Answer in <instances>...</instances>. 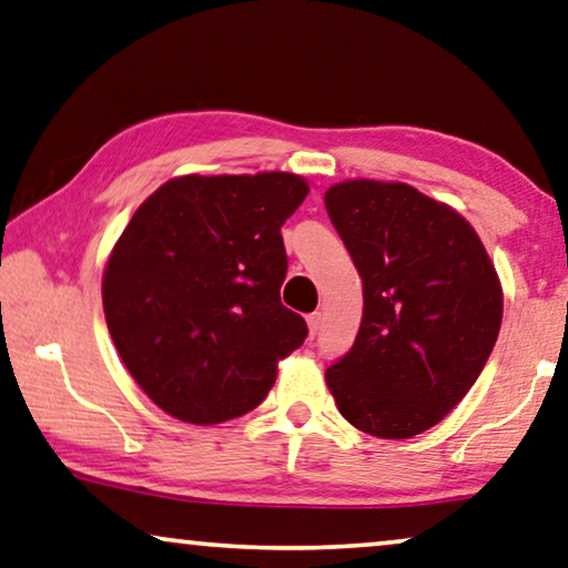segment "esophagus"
Here are the masks:
<instances>
[{"mask_svg": "<svg viewBox=\"0 0 568 568\" xmlns=\"http://www.w3.org/2000/svg\"><path fill=\"white\" fill-rule=\"evenodd\" d=\"M321 321H324V318H321V313H318V311H316V313H311V316H308V332H311V336H316V334H318Z\"/></svg>", "mask_w": 568, "mask_h": 568, "instance_id": "obj_1", "label": "esophagus"}]
</instances>
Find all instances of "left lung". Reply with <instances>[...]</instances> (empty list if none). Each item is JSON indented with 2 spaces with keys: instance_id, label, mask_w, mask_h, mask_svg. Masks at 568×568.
<instances>
[{
  "instance_id": "8db88e82",
  "label": "left lung",
  "mask_w": 568,
  "mask_h": 568,
  "mask_svg": "<svg viewBox=\"0 0 568 568\" xmlns=\"http://www.w3.org/2000/svg\"><path fill=\"white\" fill-rule=\"evenodd\" d=\"M324 203L365 293L352 349L326 369L328 390L354 428L418 436L485 369L503 324L500 277L467 219L408 183L344 181Z\"/></svg>"
}]
</instances>
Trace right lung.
<instances>
[{
	"label": "right lung",
	"mask_w": 568,
	"mask_h": 568,
	"mask_svg": "<svg viewBox=\"0 0 568 568\" xmlns=\"http://www.w3.org/2000/svg\"><path fill=\"white\" fill-rule=\"evenodd\" d=\"M306 196L293 173L181 175L124 226L101 283L106 326L168 416L196 426L244 416L308 336L281 303V226Z\"/></svg>",
	"instance_id": "1"
}]
</instances>
